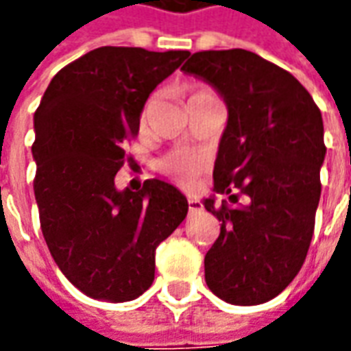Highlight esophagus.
<instances>
[{"label": "esophagus", "instance_id": "1", "mask_svg": "<svg viewBox=\"0 0 351 351\" xmlns=\"http://www.w3.org/2000/svg\"><path fill=\"white\" fill-rule=\"evenodd\" d=\"M188 208H190L191 213H195V210H201V208H203V205H201V201H199V199L190 197L188 199Z\"/></svg>", "mask_w": 351, "mask_h": 351}]
</instances>
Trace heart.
Wrapping results in <instances>:
<instances>
[{"instance_id":"heart-1","label":"heart","mask_w":351,"mask_h":351,"mask_svg":"<svg viewBox=\"0 0 351 351\" xmlns=\"http://www.w3.org/2000/svg\"><path fill=\"white\" fill-rule=\"evenodd\" d=\"M208 97H216V93H214L210 88L193 86L190 88V92H188V105L195 103V101L208 99ZM152 103L154 99L146 101L145 108H143V116H141L143 122H145L146 116L150 112ZM201 169H203V158L193 152H184V150L171 152L169 156L163 158V161H161V171H163L165 175L173 176L176 182L182 184V186H191V184L195 182V178H197V175L201 173Z\"/></svg>"}]
</instances>
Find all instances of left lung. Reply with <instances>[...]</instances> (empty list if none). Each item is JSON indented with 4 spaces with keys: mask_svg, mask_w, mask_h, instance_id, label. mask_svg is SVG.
<instances>
[{
    "mask_svg": "<svg viewBox=\"0 0 351 351\" xmlns=\"http://www.w3.org/2000/svg\"><path fill=\"white\" fill-rule=\"evenodd\" d=\"M182 71L228 105L205 208L220 237L205 256L208 289L231 304H261L301 271L322 193V112L299 80L250 50H203Z\"/></svg>",
    "mask_w": 351,
    "mask_h": 351,
    "instance_id": "8db88e82",
    "label": "left lung"
}]
</instances>
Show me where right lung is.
Returning <instances> with one entry per match:
<instances>
[{
  "label": "right lung",
  "instance_id": "1",
  "mask_svg": "<svg viewBox=\"0 0 351 351\" xmlns=\"http://www.w3.org/2000/svg\"><path fill=\"white\" fill-rule=\"evenodd\" d=\"M188 50L101 47L65 65L35 110L34 191L43 237L73 286L123 302L152 286L156 248L188 214L175 186L150 178L116 190L128 141L154 88Z\"/></svg>",
  "mask_w": 351,
  "mask_h": 351
}]
</instances>
